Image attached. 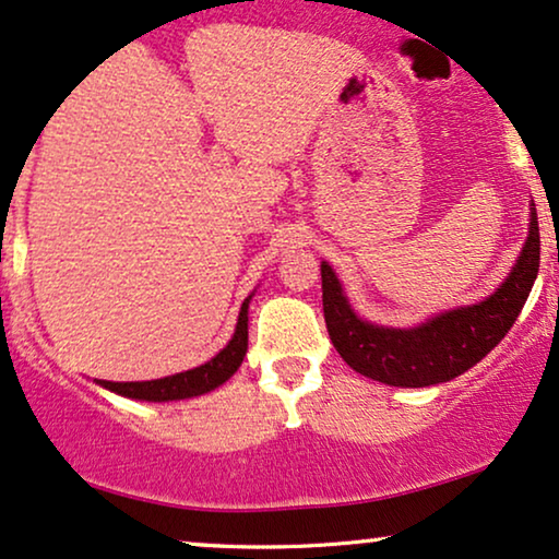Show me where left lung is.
Masks as SVG:
<instances>
[{"label":"left lung","instance_id":"obj_1","mask_svg":"<svg viewBox=\"0 0 559 559\" xmlns=\"http://www.w3.org/2000/svg\"><path fill=\"white\" fill-rule=\"evenodd\" d=\"M539 222L532 224L519 263L485 301L451 309L413 330L377 328L358 320L341 281L322 263V309L330 341L353 371L392 386H430L472 369L503 341L528 299L539 273Z\"/></svg>","mask_w":559,"mask_h":559}]
</instances>
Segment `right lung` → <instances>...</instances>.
Returning <instances> with one entry per match:
<instances>
[{"mask_svg":"<svg viewBox=\"0 0 559 559\" xmlns=\"http://www.w3.org/2000/svg\"><path fill=\"white\" fill-rule=\"evenodd\" d=\"M252 296H247L239 309L237 330L227 343V348L218 350L209 364L195 366V369L175 373V377L154 379V381H100L105 390L123 394V397L133 400H150V402H167V400H186L198 397V394H206L216 390L218 384H224L231 373L239 369L245 353H247V304Z\"/></svg>","mask_w":559,"mask_h":559,"instance_id":"right-lung-1","label":"right lung"}]
</instances>
